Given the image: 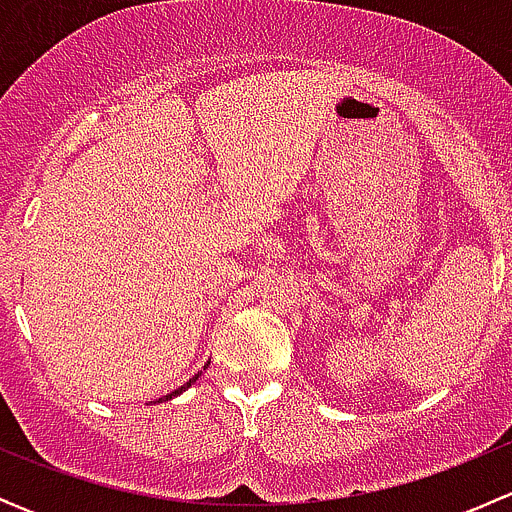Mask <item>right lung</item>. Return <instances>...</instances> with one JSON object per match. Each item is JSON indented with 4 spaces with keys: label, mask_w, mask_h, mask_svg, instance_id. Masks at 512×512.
Segmentation results:
<instances>
[{
    "label": "right lung",
    "mask_w": 512,
    "mask_h": 512,
    "mask_svg": "<svg viewBox=\"0 0 512 512\" xmlns=\"http://www.w3.org/2000/svg\"><path fill=\"white\" fill-rule=\"evenodd\" d=\"M195 379H198V376H193V379H190V381H188V384H183V386H180V389L170 391V394H168V396H163V399H158V401H168V399H173V396L183 394V391H185V389H188V386H190V384H193V381H195Z\"/></svg>",
    "instance_id": "obj_1"
}]
</instances>
